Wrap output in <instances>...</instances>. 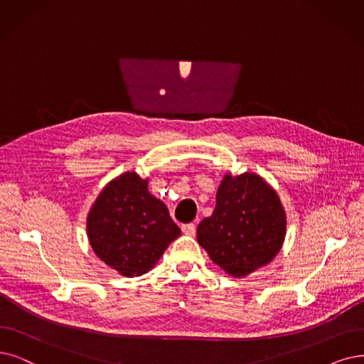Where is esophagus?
Instances as JSON below:
<instances>
[{
  "label": "esophagus",
  "instance_id": "34e87169",
  "mask_svg": "<svg viewBox=\"0 0 364 364\" xmlns=\"http://www.w3.org/2000/svg\"><path fill=\"white\" fill-rule=\"evenodd\" d=\"M181 231L186 235H195L196 232V225L195 223H186L181 226Z\"/></svg>",
  "mask_w": 364,
  "mask_h": 364
}]
</instances>
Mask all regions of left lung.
Returning a JSON list of instances; mask_svg holds the SVG:
<instances>
[{"mask_svg":"<svg viewBox=\"0 0 364 364\" xmlns=\"http://www.w3.org/2000/svg\"><path fill=\"white\" fill-rule=\"evenodd\" d=\"M287 216L277 193L257 173L226 175L216 208L198 225V243L214 264L245 277L270 262L282 247Z\"/></svg>","mask_w":364,"mask_h":364,"instance_id":"1","label":"left lung"}]
</instances>
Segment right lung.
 <instances>
[{
  "label": "right lung",
  "mask_w": 364,
  "mask_h": 364,
  "mask_svg": "<svg viewBox=\"0 0 364 364\" xmlns=\"http://www.w3.org/2000/svg\"><path fill=\"white\" fill-rule=\"evenodd\" d=\"M92 250L123 276L146 273L181 235L166 205L148 192V180L127 172L107 184L88 214Z\"/></svg>",
  "instance_id": "1"
}]
</instances>
